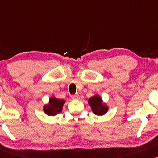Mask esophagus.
Returning <instances> with one entry per match:
<instances>
[{
    "instance_id": "34e87169",
    "label": "esophagus",
    "mask_w": 158,
    "mask_h": 158,
    "mask_svg": "<svg viewBox=\"0 0 158 158\" xmlns=\"http://www.w3.org/2000/svg\"><path fill=\"white\" fill-rule=\"evenodd\" d=\"M71 98H72V99H73V100H79V99H80V96H79L78 94L73 95V96H71Z\"/></svg>"
}]
</instances>
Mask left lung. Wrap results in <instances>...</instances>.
I'll use <instances>...</instances> for the list:
<instances>
[{
  "mask_svg": "<svg viewBox=\"0 0 158 158\" xmlns=\"http://www.w3.org/2000/svg\"><path fill=\"white\" fill-rule=\"evenodd\" d=\"M93 113L98 116H103L109 111V106L103 101L102 98L98 94L94 95L88 101Z\"/></svg>",
  "mask_w": 158,
  "mask_h": 158,
  "instance_id": "8db88e82",
  "label": "left lung"
}]
</instances>
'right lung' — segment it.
I'll return each mask as SVG.
<instances>
[{
    "label": "right lung",
    "mask_w": 158,
    "mask_h": 158,
    "mask_svg": "<svg viewBox=\"0 0 158 158\" xmlns=\"http://www.w3.org/2000/svg\"><path fill=\"white\" fill-rule=\"evenodd\" d=\"M65 103L64 99H59L55 96L49 99V102L43 106V111L47 116H54L62 111L63 105Z\"/></svg>",
    "instance_id": "add662e5"
}]
</instances>
